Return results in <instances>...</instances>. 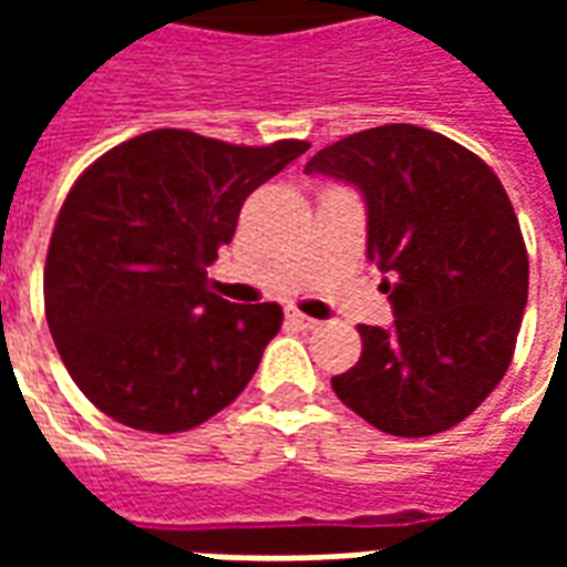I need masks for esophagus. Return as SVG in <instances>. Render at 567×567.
<instances>
[{
	"label": "esophagus",
	"mask_w": 567,
	"mask_h": 567,
	"mask_svg": "<svg viewBox=\"0 0 567 567\" xmlns=\"http://www.w3.org/2000/svg\"><path fill=\"white\" fill-rule=\"evenodd\" d=\"M288 321H291L295 328H300V331H312V328L319 324V321L309 319V316H303V312H297V309H291V312H288Z\"/></svg>",
	"instance_id": "34e87169"
}]
</instances>
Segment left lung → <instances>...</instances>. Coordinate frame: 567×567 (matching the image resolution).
Segmentation results:
<instances>
[{"label":"left lung","mask_w":567,"mask_h":567,"mask_svg":"<svg viewBox=\"0 0 567 567\" xmlns=\"http://www.w3.org/2000/svg\"><path fill=\"white\" fill-rule=\"evenodd\" d=\"M303 173L355 185L368 258L389 279L392 328L358 324L337 398L394 437L458 425L507 373L528 300V255L498 175L458 142L385 124L321 148Z\"/></svg>","instance_id":"left-lung-1"}]
</instances>
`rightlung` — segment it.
I'll return each instance as SVG.
<instances>
[{"label":"right lung","instance_id":"1","mask_svg":"<svg viewBox=\"0 0 567 567\" xmlns=\"http://www.w3.org/2000/svg\"><path fill=\"white\" fill-rule=\"evenodd\" d=\"M307 148L151 130L84 169L54 224L44 316L69 377L105 416L173 434L239 398L282 307H236L209 291L206 267L248 194Z\"/></svg>","mask_w":567,"mask_h":567}]
</instances>
